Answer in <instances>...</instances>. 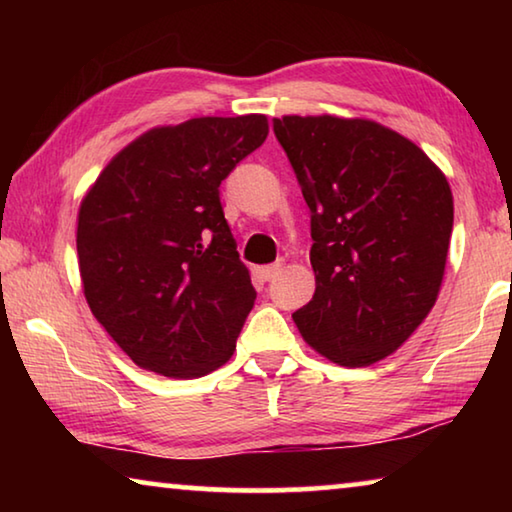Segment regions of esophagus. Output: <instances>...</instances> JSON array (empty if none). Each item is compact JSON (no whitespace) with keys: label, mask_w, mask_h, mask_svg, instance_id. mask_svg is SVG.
Returning <instances> with one entry per match:
<instances>
[{"label":"esophagus","mask_w":512,"mask_h":512,"mask_svg":"<svg viewBox=\"0 0 512 512\" xmlns=\"http://www.w3.org/2000/svg\"><path fill=\"white\" fill-rule=\"evenodd\" d=\"M282 271V264H268V266H262L259 268V277H262L264 282L273 280V277Z\"/></svg>","instance_id":"1"}]
</instances>
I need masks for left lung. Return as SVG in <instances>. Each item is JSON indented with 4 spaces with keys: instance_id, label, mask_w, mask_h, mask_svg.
<instances>
[{
    "instance_id": "8db88e82",
    "label": "left lung",
    "mask_w": 512,
    "mask_h": 512,
    "mask_svg": "<svg viewBox=\"0 0 512 512\" xmlns=\"http://www.w3.org/2000/svg\"><path fill=\"white\" fill-rule=\"evenodd\" d=\"M311 212L316 291L293 314L339 366L388 357L420 327L443 284L452 189L427 153L370 119H273Z\"/></svg>"
}]
</instances>
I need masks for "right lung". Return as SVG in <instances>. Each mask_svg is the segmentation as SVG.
<instances>
[{
	"mask_svg": "<svg viewBox=\"0 0 512 512\" xmlns=\"http://www.w3.org/2000/svg\"><path fill=\"white\" fill-rule=\"evenodd\" d=\"M266 135L264 115L151 128L85 194L76 225L85 300L140 368L194 379L235 352L257 293L219 185Z\"/></svg>",
	"mask_w": 512,
	"mask_h": 512,
	"instance_id": "1",
	"label": "right lung"
}]
</instances>
